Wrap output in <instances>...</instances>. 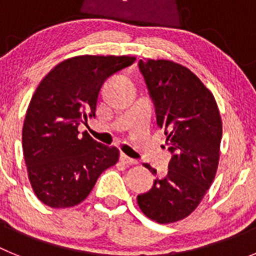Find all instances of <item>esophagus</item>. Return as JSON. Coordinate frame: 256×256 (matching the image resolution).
<instances>
[{
    "label": "esophagus",
    "mask_w": 256,
    "mask_h": 256,
    "mask_svg": "<svg viewBox=\"0 0 256 256\" xmlns=\"http://www.w3.org/2000/svg\"><path fill=\"white\" fill-rule=\"evenodd\" d=\"M120 162H123L124 165H133V164H137V160L132 159V158H128V156L124 155V154H120Z\"/></svg>",
    "instance_id": "obj_1"
}]
</instances>
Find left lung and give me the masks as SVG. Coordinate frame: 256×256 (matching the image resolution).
Wrapping results in <instances>:
<instances>
[{
    "label": "left lung",
    "mask_w": 256,
    "mask_h": 256,
    "mask_svg": "<svg viewBox=\"0 0 256 256\" xmlns=\"http://www.w3.org/2000/svg\"><path fill=\"white\" fill-rule=\"evenodd\" d=\"M156 123L166 136L172 159L168 174L137 196L146 216L174 223L198 208L216 177L222 120L212 92L191 70L168 60H140ZM144 168L156 176L148 164Z\"/></svg>",
    "instance_id": "obj_1"
}]
</instances>
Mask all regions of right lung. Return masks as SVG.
Returning a JSON list of instances; mask_svg holds the SVG:
<instances>
[{"label":"right lung","instance_id":"1","mask_svg":"<svg viewBox=\"0 0 256 256\" xmlns=\"http://www.w3.org/2000/svg\"><path fill=\"white\" fill-rule=\"evenodd\" d=\"M130 56H76L42 79L26 110L22 152L33 191L44 205L82 202L119 150L94 141L78 126L96 115L98 92L108 78L130 66Z\"/></svg>","mask_w":256,"mask_h":256}]
</instances>
